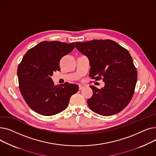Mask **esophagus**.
<instances>
[{
    "instance_id": "1",
    "label": "esophagus",
    "mask_w": 156,
    "mask_h": 156,
    "mask_svg": "<svg viewBox=\"0 0 156 156\" xmlns=\"http://www.w3.org/2000/svg\"><path fill=\"white\" fill-rule=\"evenodd\" d=\"M84 88V86L83 85H79V90H81Z\"/></svg>"
}]
</instances>
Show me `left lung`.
Returning <instances> with one entry per match:
<instances>
[{
	"label": "left lung",
	"mask_w": 156,
	"mask_h": 156,
	"mask_svg": "<svg viewBox=\"0 0 156 156\" xmlns=\"http://www.w3.org/2000/svg\"><path fill=\"white\" fill-rule=\"evenodd\" d=\"M75 44L90 60V76L105 82L101 89L90 86L93 90L87 100L90 109L105 116L121 112L132 100L137 81V71L127 49L109 39Z\"/></svg>",
	"instance_id": "left-lung-1"
}]
</instances>
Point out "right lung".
<instances>
[{
    "label": "right lung",
    "mask_w": 156,
    "mask_h": 156,
    "mask_svg": "<svg viewBox=\"0 0 156 156\" xmlns=\"http://www.w3.org/2000/svg\"><path fill=\"white\" fill-rule=\"evenodd\" d=\"M75 43L44 41L30 48L19 64L17 75L20 92L29 107L44 116H52L67 108L78 86L65 82L55 85L51 78L60 71L62 57L71 52Z\"/></svg>",
    "instance_id": "1"
}]
</instances>
